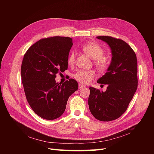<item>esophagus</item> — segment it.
<instances>
[{"label": "esophagus", "instance_id": "34e87169", "mask_svg": "<svg viewBox=\"0 0 154 154\" xmlns=\"http://www.w3.org/2000/svg\"><path fill=\"white\" fill-rule=\"evenodd\" d=\"M84 87H85V85H83V84H81V83L79 84V88H80V89H82V88Z\"/></svg>", "mask_w": 154, "mask_h": 154}]
</instances>
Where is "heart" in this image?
Instances as JSON below:
<instances>
[{
  "label": "heart",
  "mask_w": 154,
  "mask_h": 154,
  "mask_svg": "<svg viewBox=\"0 0 154 154\" xmlns=\"http://www.w3.org/2000/svg\"><path fill=\"white\" fill-rule=\"evenodd\" d=\"M82 50L91 58L94 60L96 67L100 71H105L109 66V61L106 57H103L104 51L99 45L94 42L86 43L82 47ZM75 60V54L74 52L69 54L68 57L69 64H72ZM95 72L92 70L89 71H78L74 74L76 80L83 84H88L95 76Z\"/></svg>",
  "instance_id": "1"
}]
</instances>
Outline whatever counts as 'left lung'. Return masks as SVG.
I'll list each match as a JSON object with an SVG mask.
<instances>
[{
	"label": "left lung",
	"instance_id": "left-lung-1",
	"mask_svg": "<svg viewBox=\"0 0 154 154\" xmlns=\"http://www.w3.org/2000/svg\"><path fill=\"white\" fill-rule=\"evenodd\" d=\"M96 38L108 44L112 58L106 73L97 81L108 85L106 91L90 87L88 104L96 119L110 122L125 112L137 90V58L131 47L122 40L107 36Z\"/></svg>",
	"mask_w": 154,
	"mask_h": 154
}]
</instances>
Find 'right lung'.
I'll list each match as a JSON object with an SVG mask.
<instances>
[{
  "instance_id": "obj_1",
  "label": "right lung",
  "mask_w": 154,
  "mask_h": 154,
  "mask_svg": "<svg viewBox=\"0 0 154 154\" xmlns=\"http://www.w3.org/2000/svg\"><path fill=\"white\" fill-rule=\"evenodd\" d=\"M72 44L69 37H50L36 42L24 54L21 76L26 97L34 112L42 118L60 117L69 96L78 90L74 79L60 85L55 80L56 74L67 69Z\"/></svg>"
}]
</instances>
